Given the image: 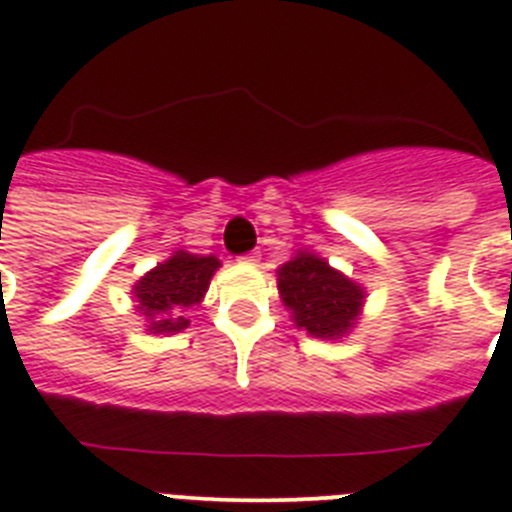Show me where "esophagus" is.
<instances>
[{
	"label": "esophagus",
	"mask_w": 512,
	"mask_h": 512,
	"mask_svg": "<svg viewBox=\"0 0 512 512\" xmlns=\"http://www.w3.org/2000/svg\"><path fill=\"white\" fill-rule=\"evenodd\" d=\"M240 261H243V264H259V253H245V256H240Z\"/></svg>",
	"instance_id": "34e87169"
}]
</instances>
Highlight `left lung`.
<instances>
[{
    "mask_svg": "<svg viewBox=\"0 0 512 512\" xmlns=\"http://www.w3.org/2000/svg\"><path fill=\"white\" fill-rule=\"evenodd\" d=\"M277 290L296 325L322 341H335L349 333L365 304V290L359 282L306 251H298L277 269Z\"/></svg>",
    "mask_w": 512,
    "mask_h": 512,
    "instance_id": "1",
    "label": "left lung"
}]
</instances>
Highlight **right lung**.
Here are the masks:
<instances>
[{
	"label": "right lung",
	"mask_w": 512,
	"mask_h": 512,
	"mask_svg": "<svg viewBox=\"0 0 512 512\" xmlns=\"http://www.w3.org/2000/svg\"><path fill=\"white\" fill-rule=\"evenodd\" d=\"M222 261L216 256L174 251V256L150 269L132 288L150 333H179L190 325L187 312L203 301L208 282Z\"/></svg>",
	"instance_id": "add662e5"
}]
</instances>
